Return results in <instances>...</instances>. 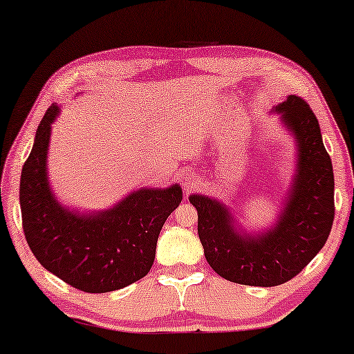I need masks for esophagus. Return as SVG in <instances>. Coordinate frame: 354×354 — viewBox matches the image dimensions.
<instances>
[{"label":"esophagus","mask_w":354,"mask_h":354,"mask_svg":"<svg viewBox=\"0 0 354 354\" xmlns=\"http://www.w3.org/2000/svg\"><path fill=\"white\" fill-rule=\"evenodd\" d=\"M197 186H198V179L196 176L191 175V173H186V175H183V187H184V191L191 192Z\"/></svg>","instance_id":"34e87169"}]
</instances>
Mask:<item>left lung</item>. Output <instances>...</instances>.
<instances>
[{"mask_svg": "<svg viewBox=\"0 0 354 354\" xmlns=\"http://www.w3.org/2000/svg\"><path fill=\"white\" fill-rule=\"evenodd\" d=\"M276 112L295 134L298 160L274 227L261 236H245L234 227L226 205L197 194L189 197L197 208V232L208 265L221 277L243 286L274 287L295 277L324 247L335 216L332 160L316 115L293 94Z\"/></svg>", "mask_w": 354, "mask_h": 354, "instance_id": "left-lung-1", "label": "left lung"}]
</instances>
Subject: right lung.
Returning <instances> with one entry per match:
<instances>
[{
    "instance_id": "obj_1",
    "label": "right lung",
    "mask_w": 354,
    "mask_h": 354,
    "mask_svg": "<svg viewBox=\"0 0 354 354\" xmlns=\"http://www.w3.org/2000/svg\"><path fill=\"white\" fill-rule=\"evenodd\" d=\"M59 107L39 122L21 175L22 227L30 250L54 276L88 293L118 290L151 271L158 234L183 201L181 187L139 189L109 210L82 215L53 196L46 173L51 125Z\"/></svg>"
}]
</instances>
